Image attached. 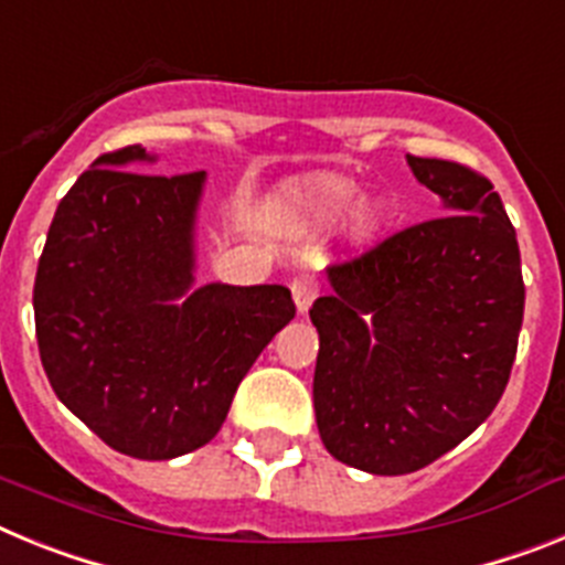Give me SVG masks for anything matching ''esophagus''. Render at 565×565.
Returning a JSON list of instances; mask_svg holds the SVG:
<instances>
[{"instance_id": "34e87169", "label": "esophagus", "mask_w": 565, "mask_h": 565, "mask_svg": "<svg viewBox=\"0 0 565 565\" xmlns=\"http://www.w3.org/2000/svg\"><path fill=\"white\" fill-rule=\"evenodd\" d=\"M291 294H294V302H297V311L308 313L313 297H317V286H313L311 274H308V271L297 274V277L291 279Z\"/></svg>"}]
</instances>
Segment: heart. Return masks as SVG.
<instances>
[{
	"label": "heart",
	"instance_id": "obj_1",
	"mask_svg": "<svg viewBox=\"0 0 565 565\" xmlns=\"http://www.w3.org/2000/svg\"><path fill=\"white\" fill-rule=\"evenodd\" d=\"M356 198L359 189L348 181H337V178H317V181L294 183L286 192L288 206L297 209V212L311 214L313 221H333V217L348 212ZM379 217H382V214H379L376 206H364L356 217V232H376Z\"/></svg>",
	"mask_w": 565,
	"mask_h": 565
}]
</instances>
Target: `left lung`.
Listing matches in <instances>:
<instances>
[{
	"mask_svg": "<svg viewBox=\"0 0 565 565\" xmlns=\"http://www.w3.org/2000/svg\"><path fill=\"white\" fill-rule=\"evenodd\" d=\"M407 163L447 214L333 263V291L311 306L319 436L373 476L416 472L487 422L507 391L526 297L492 181L441 158Z\"/></svg>",
	"mask_w": 565,
	"mask_h": 565,
	"instance_id": "left-lung-1",
	"label": "left lung"
}]
</instances>
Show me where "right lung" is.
<instances>
[{"label":"right lung","instance_id":"add662e5","mask_svg":"<svg viewBox=\"0 0 565 565\" xmlns=\"http://www.w3.org/2000/svg\"><path fill=\"white\" fill-rule=\"evenodd\" d=\"M135 161L152 158L141 147L104 152L64 194L33 311L56 396L113 450L167 461L217 436L243 376L297 306L282 286L189 291L203 172L124 169Z\"/></svg>","mask_w":565,"mask_h":565}]
</instances>
